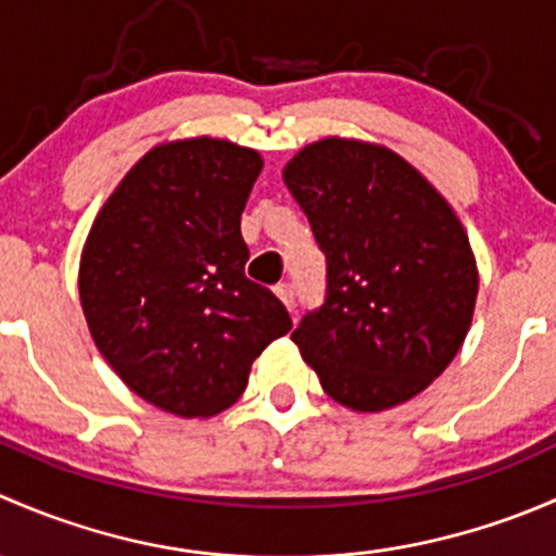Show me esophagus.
Here are the masks:
<instances>
[{
	"label": "esophagus",
	"instance_id": "esophagus-1",
	"mask_svg": "<svg viewBox=\"0 0 556 556\" xmlns=\"http://www.w3.org/2000/svg\"><path fill=\"white\" fill-rule=\"evenodd\" d=\"M274 293H277V299L282 301V304L288 306L290 312L295 309V290H293V285H288V282L277 285V288H274Z\"/></svg>",
	"mask_w": 556,
	"mask_h": 556
}]
</instances>
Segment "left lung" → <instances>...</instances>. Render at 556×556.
<instances>
[{
    "label": "left lung",
    "mask_w": 556,
    "mask_h": 556,
    "mask_svg": "<svg viewBox=\"0 0 556 556\" xmlns=\"http://www.w3.org/2000/svg\"><path fill=\"white\" fill-rule=\"evenodd\" d=\"M328 263L325 304L290 339L352 412L419 395L454 361L473 319L479 271L450 201L382 144L328 137L288 161Z\"/></svg>",
    "instance_id": "obj_1"
}]
</instances>
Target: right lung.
<instances>
[{
  "label": "right lung",
  "instance_id": "obj_1",
  "mask_svg": "<svg viewBox=\"0 0 556 556\" xmlns=\"http://www.w3.org/2000/svg\"><path fill=\"white\" fill-rule=\"evenodd\" d=\"M263 159L226 139L164 142L121 179L80 257V304L112 371L153 406L212 417L293 328L244 277L242 212Z\"/></svg>",
  "mask_w": 556,
  "mask_h": 556
}]
</instances>
